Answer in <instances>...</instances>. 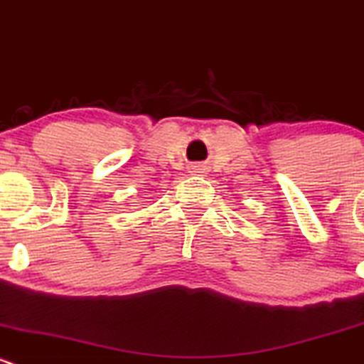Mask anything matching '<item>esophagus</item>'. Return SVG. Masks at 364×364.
<instances>
[{"instance_id": "1", "label": "esophagus", "mask_w": 364, "mask_h": 364, "mask_svg": "<svg viewBox=\"0 0 364 364\" xmlns=\"http://www.w3.org/2000/svg\"><path fill=\"white\" fill-rule=\"evenodd\" d=\"M193 170H200V168H198V166H194V168H193ZM194 173H198V171H194Z\"/></svg>"}]
</instances>
